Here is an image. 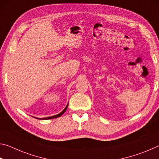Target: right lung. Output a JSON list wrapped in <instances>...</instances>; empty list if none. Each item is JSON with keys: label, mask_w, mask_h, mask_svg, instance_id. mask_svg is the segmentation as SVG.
Instances as JSON below:
<instances>
[{"label": "right lung", "mask_w": 159, "mask_h": 159, "mask_svg": "<svg viewBox=\"0 0 159 159\" xmlns=\"http://www.w3.org/2000/svg\"><path fill=\"white\" fill-rule=\"evenodd\" d=\"M67 107H68V104H67L66 107H65V109H64L62 111H61L60 114H59L57 115H55V116H50V117H48V118H38V119H52V118H58L61 116V115H62L64 112L66 111V110L67 109Z\"/></svg>", "instance_id": "add662e5"}]
</instances>
